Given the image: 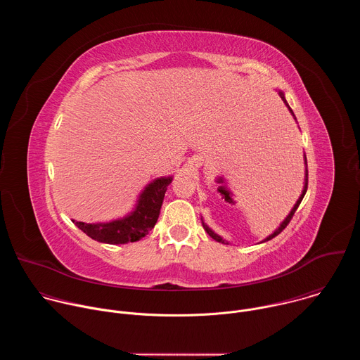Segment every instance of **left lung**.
Listing matches in <instances>:
<instances>
[{"mask_svg":"<svg viewBox=\"0 0 360 360\" xmlns=\"http://www.w3.org/2000/svg\"><path fill=\"white\" fill-rule=\"evenodd\" d=\"M279 95H281V98H282V101H283V102H285V104H286V99H285V96H283V94H282V92H279ZM286 105H288V104H286ZM288 107H289V105H288ZM289 110H290V108H289ZM290 112H292V110H290ZM292 114H293V112H292ZM306 176H307V174H306ZM306 191H307V178H306V184H304V188H303V192H302V195H300V198H299V199H297V202H296V203H295V207H293V210H292V211H290V214H289V215H288V217H286V219H285V221H283V222H282V225H281V226H279V229H276V231H275V232H274V233H272V235H271V236H268V238H266V239H265V240H269V239H272V238H275V236H276V235H279V233H281V232H282V231H283V229H285V228H286V226H288V224H289V222H290V219H292V218H293V215H295V212H296V210H297V207H299V205H300V202H302V199H303V196H304V193H306ZM203 229H205V231H207V232H208V235H210V236H211V238H212V239H215V240H218V242H221V243H224V242H225V240H224V239H222V238H221V236H218V235H217V233H214V232H212V231H211V229H210V228H208V226H207V225H205V224H203Z\"/></svg>","mask_w":360,"mask_h":360,"instance_id":"obj_1","label":"left lung"}]
</instances>
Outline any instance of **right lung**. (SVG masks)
<instances>
[{
  "instance_id": "1",
  "label": "right lung",
  "mask_w": 360,
  "mask_h": 360,
  "mask_svg": "<svg viewBox=\"0 0 360 360\" xmlns=\"http://www.w3.org/2000/svg\"><path fill=\"white\" fill-rule=\"evenodd\" d=\"M172 178H160L149 184L142 192L136 210L127 218L108 224H84L72 221L89 238L104 243H129L142 239L155 226L167 186Z\"/></svg>"
}]
</instances>
